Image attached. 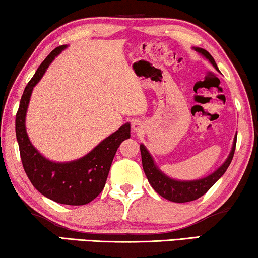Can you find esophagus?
Here are the masks:
<instances>
[{
	"label": "esophagus",
	"mask_w": 258,
	"mask_h": 258,
	"mask_svg": "<svg viewBox=\"0 0 258 258\" xmlns=\"http://www.w3.org/2000/svg\"><path fill=\"white\" fill-rule=\"evenodd\" d=\"M133 130L134 132H136V133H139L140 130H141V124L139 122H134L133 123Z\"/></svg>",
	"instance_id": "esophagus-1"
}]
</instances>
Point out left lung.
I'll use <instances>...</instances> for the list:
<instances>
[{
    "label": "left lung",
    "instance_id": "obj_1",
    "mask_svg": "<svg viewBox=\"0 0 258 258\" xmlns=\"http://www.w3.org/2000/svg\"><path fill=\"white\" fill-rule=\"evenodd\" d=\"M196 51H199L202 54L204 57L208 58L210 61L215 68H217L216 62L213 58L209 52L204 50L202 48H195ZM236 141H237V135L235 137L234 146H232L231 153L227 158V161L217 169L214 174H211L207 177L202 179H196V181H189V182H183V181H176V179H171L165 176L161 170H158V168L155 165L153 157L150 156V154L148 153L146 147L143 144H141V156H142V165L144 174H146L148 181H149L150 185L155 189V191L160 194L162 197L167 199L171 202L176 203H185L190 202V201H195L200 199L201 196H203L218 179L221 178V176L227 171L229 165H230L232 157H234L235 149H236Z\"/></svg>",
    "mask_w": 258,
    "mask_h": 258
}]
</instances>
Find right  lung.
<instances>
[{"label":"right lung","mask_w":258,"mask_h":258,"mask_svg":"<svg viewBox=\"0 0 258 258\" xmlns=\"http://www.w3.org/2000/svg\"><path fill=\"white\" fill-rule=\"evenodd\" d=\"M66 45H59L49 54L33 79L27 84L16 114L15 129L23 169L31 184L48 199L68 206H83L100 195L105 185L112 160L119 144L130 137V124L125 123L80 160L55 163L44 158L33 147L26 132V114L30 95L45 69Z\"/></svg>","instance_id":"obj_1"}]
</instances>
